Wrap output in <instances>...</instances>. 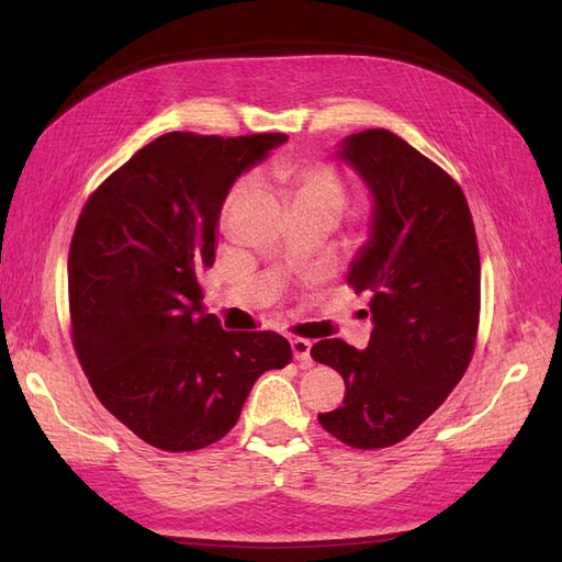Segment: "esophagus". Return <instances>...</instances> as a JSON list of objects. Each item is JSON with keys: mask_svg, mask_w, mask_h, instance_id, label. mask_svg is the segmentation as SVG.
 <instances>
[{"mask_svg": "<svg viewBox=\"0 0 562 562\" xmlns=\"http://www.w3.org/2000/svg\"><path fill=\"white\" fill-rule=\"evenodd\" d=\"M291 349H293V356H295L297 363H302L304 368L312 366V342H310V339H302V337L291 339Z\"/></svg>", "mask_w": 562, "mask_h": 562, "instance_id": "esophagus-1", "label": "esophagus"}]
</instances>
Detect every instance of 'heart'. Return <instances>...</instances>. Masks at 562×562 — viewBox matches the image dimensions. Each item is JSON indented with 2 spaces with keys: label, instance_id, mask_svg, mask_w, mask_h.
Segmentation results:
<instances>
[{
  "label": "heart",
  "instance_id": "obj_1",
  "mask_svg": "<svg viewBox=\"0 0 562 562\" xmlns=\"http://www.w3.org/2000/svg\"><path fill=\"white\" fill-rule=\"evenodd\" d=\"M269 176L281 187L283 196L293 203V211H328L339 215L347 203V184L328 166L312 161H277ZM246 192L248 180L239 182L229 192L223 213L225 223Z\"/></svg>",
  "mask_w": 562,
  "mask_h": 562
}]
</instances>
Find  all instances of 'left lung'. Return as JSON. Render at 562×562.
Listing matches in <instances>:
<instances>
[{
	"label": "left lung",
	"instance_id": "left-lung-1",
	"mask_svg": "<svg viewBox=\"0 0 562 562\" xmlns=\"http://www.w3.org/2000/svg\"><path fill=\"white\" fill-rule=\"evenodd\" d=\"M372 196L368 241L347 281L370 293L368 349L321 339L312 359L347 394L321 427L359 450L411 436L462 380L481 312V258L459 184L396 133L368 128L335 151Z\"/></svg>",
	"mask_w": 562,
	"mask_h": 562
}]
</instances>
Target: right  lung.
Segmentation results:
<instances>
[{
  "instance_id": "right-lung-1",
  "label": "right lung",
  "mask_w": 562,
  "mask_h": 562,
  "mask_svg": "<svg viewBox=\"0 0 562 562\" xmlns=\"http://www.w3.org/2000/svg\"><path fill=\"white\" fill-rule=\"evenodd\" d=\"M283 133H166L98 187L67 258L72 342L98 401L145 443L201 450L229 434L288 339L227 333L203 307L217 220L234 180Z\"/></svg>"
}]
</instances>
